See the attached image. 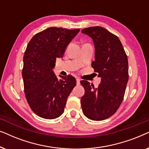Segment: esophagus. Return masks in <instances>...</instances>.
I'll use <instances>...</instances> for the list:
<instances>
[{"instance_id":"34e87169","label":"esophagus","mask_w":149,"mask_h":149,"mask_svg":"<svg viewBox=\"0 0 149 149\" xmlns=\"http://www.w3.org/2000/svg\"><path fill=\"white\" fill-rule=\"evenodd\" d=\"M80 79H79V78L77 79V85H80Z\"/></svg>"}]
</instances>
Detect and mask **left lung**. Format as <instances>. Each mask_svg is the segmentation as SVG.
Listing matches in <instances>:
<instances>
[{
    "instance_id": "8db88e82",
    "label": "left lung",
    "mask_w": 149,
    "mask_h": 149,
    "mask_svg": "<svg viewBox=\"0 0 149 149\" xmlns=\"http://www.w3.org/2000/svg\"><path fill=\"white\" fill-rule=\"evenodd\" d=\"M95 46V61L91 66L101 77L97 88L87 81L81 84L85 94L81 98L84 115L93 121H102L113 115L123 101L129 79L127 56L119 38L100 26L84 28Z\"/></svg>"
}]
</instances>
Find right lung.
Instances as JSON below:
<instances>
[{"mask_svg":"<svg viewBox=\"0 0 149 149\" xmlns=\"http://www.w3.org/2000/svg\"><path fill=\"white\" fill-rule=\"evenodd\" d=\"M79 30L51 27L36 34L28 42L22 72L24 92L30 109L40 117L53 119L60 117L76 85L72 75L60 76L59 80L53 68L56 58H62Z\"/></svg>","mask_w":149,"mask_h":149,"instance_id":"obj_1","label":"right lung"}]
</instances>
